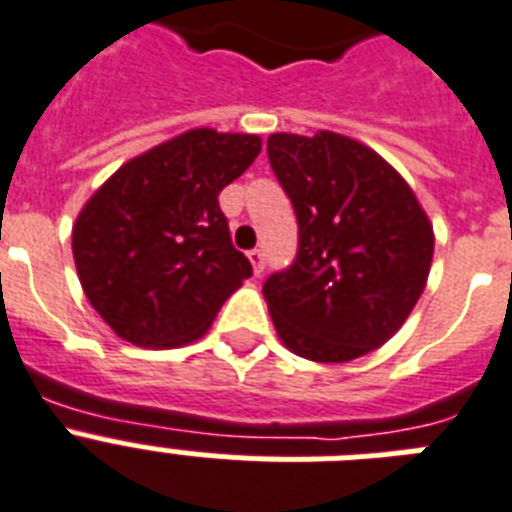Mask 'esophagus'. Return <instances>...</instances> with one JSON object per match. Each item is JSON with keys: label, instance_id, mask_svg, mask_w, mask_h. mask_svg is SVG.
Wrapping results in <instances>:
<instances>
[{"label": "esophagus", "instance_id": "obj_1", "mask_svg": "<svg viewBox=\"0 0 512 512\" xmlns=\"http://www.w3.org/2000/svg\"><path fill=\"white\" fill-rule=\"evenodd\" d=\"M247 257H249V263H252V270H255L257 276H260V273H263V268H265L263 249H249Z\"/></svg>", "mask_w": 512, "mask_h": 512}]
</instances>
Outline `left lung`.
<instances>
[{
    "label": "left lung",
    "mask_w": 512,
    "mask_h": 512,
    "mask_svg": "<svg viewBox=\"0 0 512 512\" xmlns=\"http://www.w3.org/2000/svg\"><path fill=\"white\" fill-rule=\"evenodd\" d=\"M268 160L299 223L297 260L263 286L278 339L315 363L378 350L426 289L429 215L405 178L350 136L270 134Z\"/></svg>",
    "instance_id": "8db88e82"
}]
</instances>
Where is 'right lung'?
I'll return each instance as SVG.
<instances>
[{
    "instance_id": "right-lung-1",
    "label": "right lung",
    "mask_w": 512,
    "mask_h": 512,
    "mask_svg": "<svg viewBox=\"0 0 512 512\" xmlns=\"http://www.w3.org/2000/svg\"><path fill=\"white\" fill-rule=\"evenodd\" d=\"M263 149L257 134L191 128L120 165L73 223L83 294L136 347H184L207 334L252 276L218 194Z\"/></svg>"
}]
</instances>
